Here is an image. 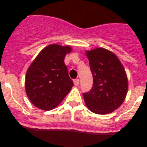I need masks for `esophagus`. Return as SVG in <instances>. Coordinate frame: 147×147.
<instances>
[{"instance_id": "1", "label": "esophagus", "mask_w": 147, "mask_h": 147, "mask_svg": "<svg viewBox=\"0 0 147 147\" xmlns=\"http://www.w3.org/2000/svg\"><path fill=\"white\" fill-rule=\"evenodd\" d=\"M74 85H76V86H77V85H79V84H80V80H79V79H76V80H74Z\"/></svg>"}]
</instances>
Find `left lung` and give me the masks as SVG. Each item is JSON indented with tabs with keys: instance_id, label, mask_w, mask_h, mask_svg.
<instances>
[{
	"instance_id": "1",
	"label": "left lung",
	"mask_w": 147,
	"mask_h": 147,
	"mask_svg": "<svg viewBox=\"0 0 147 147\" xmlns=\"http://www.w3.org/2000/svg\"><path fill=\"white\" fill-rule=\"evenodd\" d=\"M90 68L93 78L91 90L83 93L85 104L91 112L110 113L123 103L128 89L125 71L117 57L107 49L88 51Z\"/></svg>"
}]
</instances>
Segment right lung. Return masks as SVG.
<instances>
[{
	"label": "right lung",
	"instance_id": "1",
	"mask_svg": "<svg viewBox=\"0 0 147 147\" xmlns=\"http://www.w3.org/2000/svg\"><path fill=\"white\" fill-rule=\"evenodd\" d=\"M71 51L69 46L50 45L40 51L28 67L26 91L35 107L43 110L55 108L74 86L64 62L66 54Z\"/></svg>",
	"mask_w": 147,
	"mask_h": 147
}]
</instances>
